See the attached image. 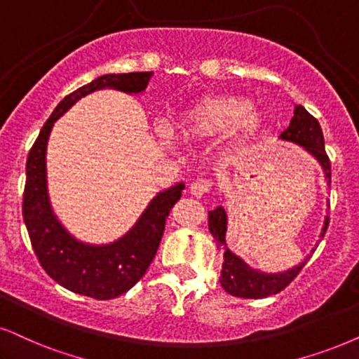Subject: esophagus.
<instances>
[{
    "instance_id": "34e87169",
    "label": "esophagus",
    "mask_w": 359,
    "mask_h": 359,
    "mask_svg": "<svg viewBox=\"0 0 359 359\" xmlns=\"http://www.w3.org/2000/svg\"><path fill=\"white\" fill-rule=\"evenodd\" d=\"M213 187V182L208 179H197L195 182L190 184V194L194 197H202L203 194H207L208 190Z\"/></svg>"
}]
</instances>
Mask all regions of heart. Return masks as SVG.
Instances as JSON below:
<instances>
[{"mask_svg": "<svg viewBox=\"0 0 359 359\" xmlns=\"http://www.w3.org/2000/svg\"><path fill=\"white\" fill-rule=\"evenodd\" d=\"M260 124V112L245 99H215L195 109L184 121L180 133L185 139H203L233 129L240 137H252Z\"/></svg>", "mask_w": 359, "mask_h": 359, "instance_id": "1", "label": "heart"}]
</instances>
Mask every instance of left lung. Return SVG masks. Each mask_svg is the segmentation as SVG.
<instances>
[{
	"instance_id": "obj_1",
	"label": "left lung",
	"mask_w": 359,
	"mask_h": 359,
	"mask_svg": "<svg viewBox=\"0 0 359 359\" xmlns=\"http://www.w3.org/2000/svg\"><path fill=\"white\" fill-rule=\"evenodd\" d=\"M280 139L298 144V146H302L308 154H311V156L320 162V165L323 167L325 177L328 179V184L331 182V162L325 151L323 130H321L320 122L316 121L305 107H294V114L292 117V121H290V126L281 133ZM328 224L330 217H326L323 229H321V237H323L326 229H328ZM208 230H210L213 238L217 240L219 248L224 250L220 285L224 287L226 293L233 294V297L258 300V298H265L270 297V294L280 293L281 290H285L290 283H292L294 276L300 273L308 260V258H305V262H302L300 265L293 266V269H290L287 271H281V273H263L260 270L248 266L242 258L237 257L235 253H232L226 248V213L222 205L213 208L212 212H208Z\"/></svg>"
}]
</instances>
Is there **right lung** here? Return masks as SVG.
<instances>
[{
	"label": "right lung",
	"instance_id": "obj_1",
	"mask_svg": "<svg viewBox=\"0 0 359 359\" xmlns=\"http://www.w3.org/2000/svg\"><path fill=\"white\" fill-rule=\"evenodd\" d=\"M152 74L154 72L104 74L71 93L44 122L26 162L22 219L41 266L61 287L96 300L119 297L142 278L157 253L164 235L165 219L182 195L185 185L177 184L158 192L133 229L116 242L107 245L83 243L61 225L49 203L46 185L49 133L54 122L81 97L106 88L139 94L147 88Z\"/></svg>",
	"mask_w": 359,
	"mask_h": 359
}]
</instances>
